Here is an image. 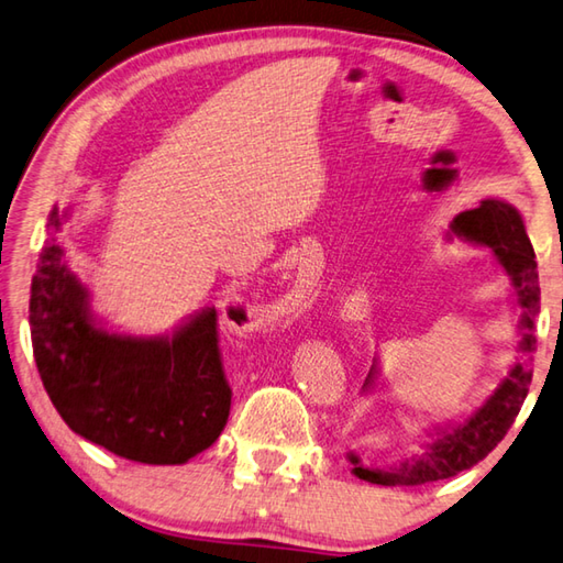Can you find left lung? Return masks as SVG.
I'll use <instances>...</instances> for the list:
<instances>
[{
	"instance_id": "obj_1",
	"label": "left lung",
	"mask_w": 563,
	"mask_h": 563,
	"mask_svg": "<svg viewBox=\"0 0 563 563\" xmlns=\"http://www.w3.org/2000/svg\"><path fill=\"white\" fill-rule=\"evenodd\" d=\"M452 236H460V240L479 246H489L501 269L507 272L519 307L521 361L511 366L509 376L499 383L495 393L470 418L430 432V440L422 442L418 455L402 457L398 465L380 470L363 467L361 460L351 452L349 460L353 465V475L371 482V485L418 487L428 485V482L455 477L457 472L475 467L507 435L531 386V353L537 351L534 321L539 313L541 291L534 246H531L527 236L525 220H521L517 207L497 200V197H487L475 210L460 212L452 220L448 240H452ZM376 376L378 366L373 363L368 378L363 383L366 390H371Z\"/></svg>"
}]
</instances>
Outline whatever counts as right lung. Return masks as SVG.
Here are the masks:
<instances>
[{
  "label": "right lung",
  "instance_id": "1",
  "mask_svg": "<svg viewBox=\"0 0 563 563\" xmlns=\"http://www.w3.org/2000/svg\"><path fill=\"white\" fill-rule=\"evenodd\" d=\"M66 217L58 207L48 214L29 299L34 361L48 398L76 435L113 455L183 465L210 448L230 418L217 311L205 307L170 336L106 331L58 244Z\"/></svg>",
  "mask_w": 563,
  "mask_h": 563
}]
</instances>
